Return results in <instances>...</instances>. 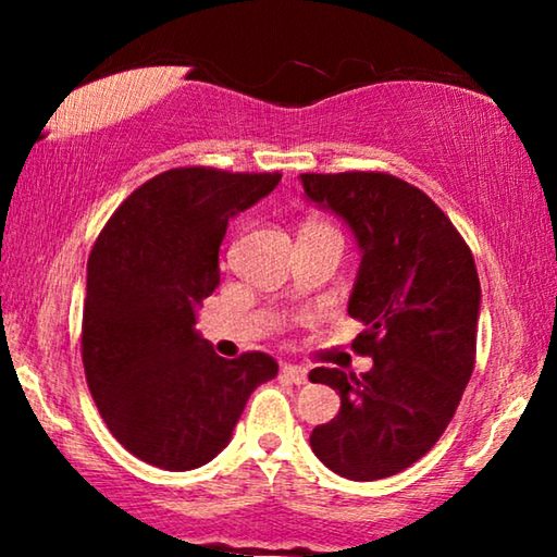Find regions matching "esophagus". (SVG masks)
Returning <instances> with one entry per match:
<instances>
[{
	"label": "esophagus",
	"instance_id": "34e87169",
	"mask_svg": "<svg viewBox=\"0 0 557 557\" xmlns=\"http://www.w3.org/2000/svg\"><path fill=\"white\" fill-rule=\"evenodd\" d=\"M281 372H284V377L292 380L294 385H304L309 380V372L307 368H301V364H284Z\"/></svg>",
	"mask_w": 557,
	"mask_h": 557
}]
</instances>
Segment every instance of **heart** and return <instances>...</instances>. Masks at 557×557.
<instances>
[{"label":"heart","mask_w":557,"mask_h":557,"mask_svg":"<svg viewBox=\"0 0 557 557\" xmlns=\"http://www.w3.org/2000/svg\"><path fill=\"white\" fill-rule=\"evenodd\" d=\"M311 225H317V223H311Z\"/></svg>","instance_id":"obj_1"}]
</instances>
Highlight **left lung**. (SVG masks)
I'll use <instances>...</instances> for the list:
<instances>
[{
  "instance_id": "8db88e82",
  "label": "left lung",
  "mask_w": 557,
  "mask_h": 557,
  "mask_svg": "<svg viewBox=\"0 0 557 557\" xmlns=\"http://www.w3.org/2000/svg\"><path fill=\"white\" fill-rule=\"evenodd\" d=\"M311 202L352 227L362 250L349 317L372 370H311L342 408L311 431V451L339 476L375 482L429 454L451 423L476 362L474 256L423 189L387 172L299 174Z\"/></svg>"
}]
</instances>
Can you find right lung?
Segmentation results:
<instances>
[{
	"label": "right lung",
	"instance_id": "add662e5",
	"mask_svg": "<svg viewBox=\"0 0 557 557\" xmlns=\"http://www.w3.org/2000/svg\"><path fill=\"white\" fill-rule=\"evenodd\" d=\"M278 172L174 166L136 187L88 258L81 355L96 408L136 459L187 471L223 451L250 393L276 377L265 352L225 360L195 309L220 284L227 220L278 185Z\"/></svg>",
	"mask_w": 557,
	"mask_h": 557
}]
</instances>
